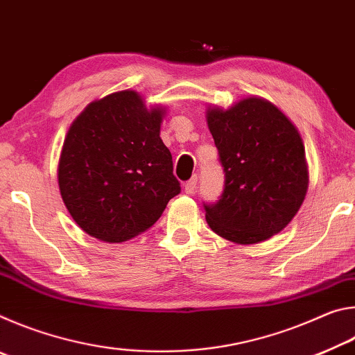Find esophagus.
<instances>
[{"instance_id":"1","label":"esophagus","mask_w":355,"mask_h":355,"mask_svg":"<svg viewBox=\"0 0 355 355\" xmlns=\"http://www.w3.org/2000/svg\"><path fill=\"white\" fill-rule=\"evenodd\" d=\"M196 189H197V175H194V177L189 180V182L184 183V192H186V194H194Z\"/></svg>"}]
</instances>
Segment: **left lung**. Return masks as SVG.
I'll list each match as a JSON object with an SVG mask.
<instances>
[{"label": "left lung", "instance_id": "left-lung-1", "mask_svg": "<svg viewBox=\"0 0 355 355\" xmlns=\"http://www.w3.org/2000/svg\"><path fill=\"white\" fill-rule=\"evenodd\" d=\"M207 123L225 188L205 219L220 238L250 245L290 224L309 189L305 148L294 123L266 98L249 95L230 107L208 106Z\"/></svg>", "mask_w": 355, "mask_h": 355}]
</instances>
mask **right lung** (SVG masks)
<instances>
[{
	"label": "right lung",
	"mask_w": 355,
	"mask_h": 355,
	"mask_svg": "<svg viewBox=\"0 0 355 355\" xmlns=\"http://www.w3.org/2000/svg\"><path fill=\"white\" fill-rule=\"evenodd\" d=\"M161 105L131 89L94 100L65 135L58 184L65 208L87 235L123 243L148 230L180 194L172 155L159 137Z\"/></svg>",
	"instance_id": "add662e5"
}]
</instances>
